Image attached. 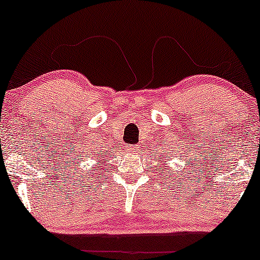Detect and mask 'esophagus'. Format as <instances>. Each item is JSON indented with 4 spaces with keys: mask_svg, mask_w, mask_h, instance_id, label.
<instances>
[{
    "mask_svg": "<svg viewBox=\"0 0 260 260\" xmlns=\"http://www.w3.org/2000/svg\"><path fill=\"white\" fill-rule=\"evenodd\" d=\"M129 150H131V152H140V146H137V145L131 146Z\"/></svg>",
    "mask_w": 260,
    "mask_h": 260,
    "instance_id": "34e87169",
    "label": "esophagus"
}]
</instances>
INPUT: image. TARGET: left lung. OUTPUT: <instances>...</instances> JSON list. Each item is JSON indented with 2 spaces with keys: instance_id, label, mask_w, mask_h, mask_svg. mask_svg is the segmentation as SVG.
<instances>
[{
  "instance_id": "left-lung-1",
  "label": "left lung",
  "mask_w": 260,
  "mask_h": 260,
  "mask_svg": "<svg viewBox=\"0 0 260 260\" xmlns=\"http://www.w3.org/2000/svg\"><path fill=\"white\" fill-rule=\"evenodd\" d=\"M165 164H166V162H165Z\"/></svg>"
}]
</instances>
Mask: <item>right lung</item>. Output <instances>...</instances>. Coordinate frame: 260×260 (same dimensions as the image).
<instances>
[{"mask_svg":"<svg viewBox=\"0 0 260 260\" xmlns=\"http://www.w3.org/2000/svg\"><path fill=\"white\" fill-rule=\"evenodd\" d=\"M99 156H100V155H99ZM99 161H101V159H99Z\"/></svg>","mask_w":260,"mask_h":260,"instance_id":"1","label":"right lung"}]
</instances>
